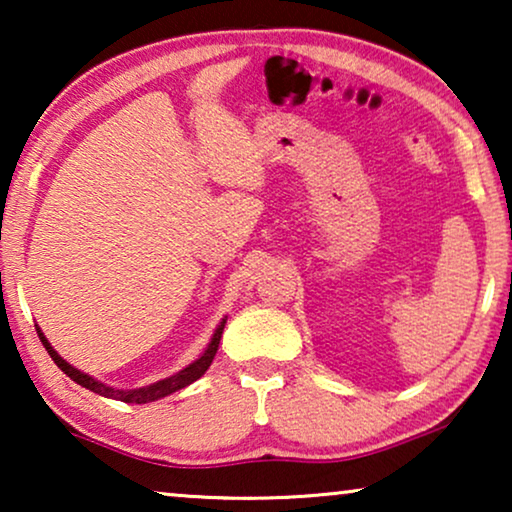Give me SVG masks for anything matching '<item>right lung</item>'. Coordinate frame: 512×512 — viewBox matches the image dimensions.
<instances>
[{"mask_svg": "<svg viewBox=\"0 0 512 512\" xmlns=\"http://www.w3.org/2000/svg\"><path fill=\"white\" fill-rule=\"evenodd\" d=\"M223 326H226V317L221 319L219 326H216L212 340H209V345H207L205 352H202L200 359H195L193 363H188L184 370H179V373L165 377V380H158V382L149 384V387H139V389H114V387H109V384L95 380V377L81 373V370H76L72 363H67L58 352H55V349L51 347V342L46 340V335L41 333L39 326H37V333H39V340L44 342L46 352L51 354V359L55 361V366H58L67 377H72L76 384H81V387L95 391V394H100L104 398H114V401H123V403H151V401H158V398H165V396L174 394V391L188 387V384H193L195 380H200V377L205 375V370L212 366V361H214V356H216V349H219Z\"/></svg>", "mask_w": 512, "mask_h": 512, "instance_id": "add662e5", "label": "right lung"}]
</instances>
